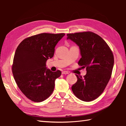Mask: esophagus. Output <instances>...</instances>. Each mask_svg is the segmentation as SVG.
<instances>
[{
  "label": "esophagus",
  "mask_w": 126,
  "mask_h": 126,
  "mask_svg": "<svg viewBox=\"0 0 126 126\" xmlns=\"http://www.w3.org/2000/svg\"><path fill=\"white\" fill-rule=\"evenodd\" d=\"M69 74V72L67 71H64L62 72V74Z\"/></svg>",
  "instance_id": "34e87169"
}]
</instances>
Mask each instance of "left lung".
<instances>
[{
  "label": "left lung",
  "instance_id": "1",
  "mask_svg": "<svg viewBox=\"0 0 126 126\" xmlns=\"http://www.w3.org/2000/svg\"><path fill=\"white\" fill-rule=\"evenodd\" d=\"M67 39L79 47L81 58L78 64L86 68L84 78L76 75L78 80L72 87L74 94L83 101H91L104 91L111 77L114 56L110 47L99 35L92 32L67 34Z\"/></svg>",
  "mask_w": 126,
  "mask_h": 126
}]
</instances>
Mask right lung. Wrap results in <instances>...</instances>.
<instances>
[{
  "label": "right lung",
  "instance_id": "1",
  "mask_svg": "<svg viewBox=\"0 0 126 126\" xmlns=\"http://www.w3.org/2000/svg\"><path fill=\"white\" fill-rule=\"evenodd\" d=\"M65 35L41 33L25 39L16 48L12 73L19 88L32 101H43L53 92L61 72L47 69L46 63L53 57L56 45Z\"/></svg>",
  "mask_w": 126,
  "mask_h": 126
}]
</instances>
